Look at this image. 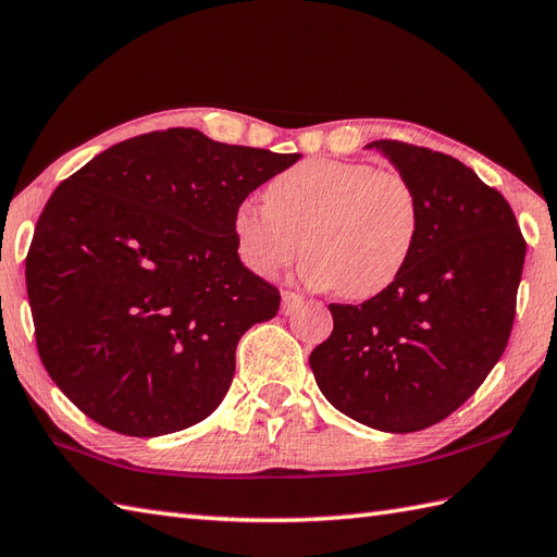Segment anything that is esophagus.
Here are the masks:
<instances>
[{
    "label": "esophagus",
    "instance_id": "1",
    "mask_svg": "<svg viewBox=\"0 0 557 557\" xmlns=\"http://www.w3.org/2000/svg\"><path fill=\"white\" fill-rule=\"evenodd\" d=\"M301 304V297L294 292H282V313H289L294 306Z\"/></svg>",
    "mask_w": 557,
    "mask_h": 557
}]
</instances>
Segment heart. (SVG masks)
I'll list each match as a JSON object with an SVG mask.
<instances>
[{
  "mask_svg": "<svg viewBox=\"0 0 557 557\" xmlns=\"http://www.w3.org/2000/svg\"><path fill=\"white\" fill-rule=\"evenodd\" d=\"M232 232L258 277L277 275L301 246L306 285L363 301L405 272L419 244L421 200L405 174L318 158L277 174L265 206L236 208Z\"/></svg>",
  "mask_w": 557,
  "mask_h": 557,
  "instance_id": "heart-1",
  "label": "heart"
}]
</instances>
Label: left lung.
Wrapping results in <instances>:
<instances>
[{
    "mask_svg": "<svg viewBox=\"0 0 557 557\" xmlns=\"http://www.w3.org/2000/svg\"><path fill=\"white\" fill-rule=\"evenodd\" d=\"M421 200L419 244L377 297L330 304L311 371L325 399L369 429L413 433L476 393L507 347L527 244L510 203L459 160L373 140Z\"/></svg>",
    "mask_w": 557,
    "mask_h": 557,
    "instance_id": "1",
    "label": "left lung"
}]
</instances>
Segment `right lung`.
<instances>
[{
	"instance_id": "1",
	"label": "right lung",
	"mask_w": 557,
	"mask_h": 557,
	"mask_svg": "<svg viewBox=\"0 0 557 557\" xmlns=\"http://www.w3.org/2000/svg\"><path fill=\"white\" fill-rule=\"evenodd\" d=\"M299 158L168 128L57 186L26 285L45 369L86 417L156 437L220 407L239 339L280 309L236 253L234 210Z\"/></svg>"
}]
</instances>
